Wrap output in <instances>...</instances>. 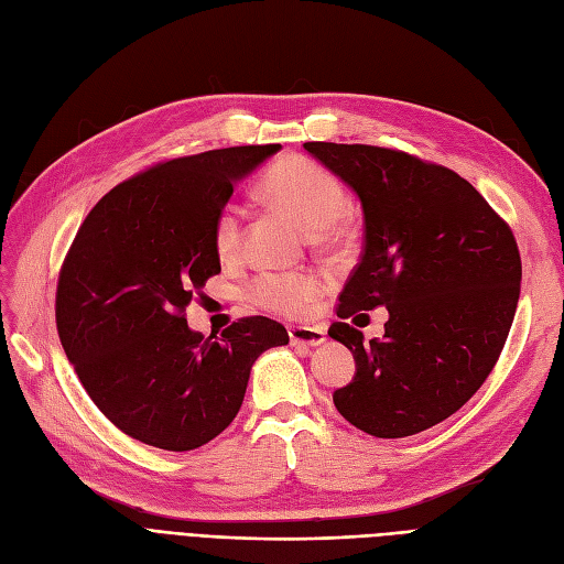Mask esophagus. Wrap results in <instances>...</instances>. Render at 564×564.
Here are the masks:
<instances>
[{"mask_svg":"<svg viewBox=\"0 0 564 564\" xmlns=\"http://www.w3.org/2000/svg\"><path fill=\"white\" fill-rule=\"evenodd\" d=\"M288 335L293 347H321L325 341V330L308 328V325H293V328H288Z\"/></svg>","mask_w":564,"mask_h":564,"instance_id":"1","label":"esophagus"}]
</instances>
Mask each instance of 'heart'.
Wrapping results in <instances>:
<instances>
[{"mask_svg": "<svg viewBox=\"0 0 564 564\" xmlns=\"http://www.w3.org/2000/svg\"><path fill=\"white\" fill-rule=\"evenodd\" d=\"M262 202L281 210L306 231H318L333 241L341 234L339 217L347 210V192L339 180L304 156H283L271 166L260 183ZM241 213L234 206L220 210L215 220V248L231 258L241 246ZM323 293V279L312 271L295 274H262L248 288V297L267 312L281 316H302Z\"/></svg>", "mask_w": 564, "mask_h": 564, "instance_id": "b5f03b06", "label": "heart"}]
</instances>
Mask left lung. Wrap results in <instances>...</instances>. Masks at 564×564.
I'll return each instance as SVG.
<instances>
[{"label":"left lung","mask_w":564,"mask_h":564,"mask_svg":"<svg viewBox=\"0 0 564 564\" xmlns=\"http://www.w3.org/2000/svg\"><path fill=\"white\" fill-rule=\"evenodd\" d=\"M360 202L366 246L339 293V318L387 306L384 335L337 321L328 335L356 372L333 393L344 420L405 438L457 412L503 349L522 264L513 231L454 171L370 144L304 142Z\"/></svg>","instance_id":"1"}]
</instances>
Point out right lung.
<instances>
[{
	"label": "right lung",
	"instance_id": "add662e5",
	"mask_svg": "<svg viewBox=\"0 0 564 564\" xmlns=\"http://www.w3.org/2000/svg\"><path fill=\"white\" fill-rule=\"evenodd\" d=\"M279 150L248 144L159 163L107 192L67 252L56 295L63 349L90 401L144 445L187 452L220 435L256 360L290 339L264 316L236 321L220 339L183 316L220 271L217 215Z\"/></svg>",
	"mask_w": 564,
	"mask_h": 564
}]
</instances>
